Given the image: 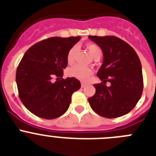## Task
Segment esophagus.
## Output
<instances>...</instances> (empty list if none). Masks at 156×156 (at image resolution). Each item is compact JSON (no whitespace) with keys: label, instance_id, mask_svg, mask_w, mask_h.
<instances>
[{"label":"esophagus","instance_id":"esophagus-1","mask_svg":"<svg viewBox=\"0 0 156 156\" xmlns=\"http://www.w3.org/2000/svg\"><path fill=\"white\" fill-rule=\"evenodd\" d=\"M85 85H85V83H81V88H85Z\"/></svg>","mask_w":156,"mask_h":156}]
</instances>
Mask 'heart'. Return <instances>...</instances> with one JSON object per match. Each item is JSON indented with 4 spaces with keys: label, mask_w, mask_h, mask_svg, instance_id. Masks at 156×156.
Returning a JSON list of instances; mask_svg holds the SVG:
<instances>
[{
    "label": "heart",
    "mask_w": 156,
    "mask_h": 156,
    "mask_svg": "<svg viewBox=\"0 0 156 156\" xmlns=\"http://www.w3.org/2000/svg\"><path fill=\"white\" fill-rule=\"evenodd\" d=\"M87 49H88L90 55L93 58L100 57L102 55V50L98 45L94 44V43H88V44H87ZM76 51V47H73L70 49L68 53V55H67V61H68V64H71L74 63ZM68 74L70 77L77 78L80 81H85L91 76V75L92 74V71L89 68L80 65V64H77V65L73 66L68 70Z\"/></svg>",
    "instance_id": "b5f03b06"
}]
</instances>
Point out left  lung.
<instances>
[{
  "instance_id": "8db88e82",
  "label": "left lung",
  "mask_w": 156,
  "mask_h": 156,
  "mask_svg": "<svg viewBox=\"0 0 156 156\" xmlns=\"http://www.w3.org/2000/svg\"><path fill=\"white\" fill-rule=\"evenodd\" d=\"M101 48L103 62L97 72L102 81L95 84V93L88 98L91 107L106 118H116L131 111L143 90L141 64L135 50L116 36H89ZM106 81L111 83L108 87Z\"/></svg>"
}]
</instances>
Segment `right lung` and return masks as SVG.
<instances>
[{
  "mask_svg": "<svg viewBox=\"0 0 156 156\" xmlns=\"http://www.w3.org/2000/svg\"><path fill=\"white\" fill-rule=\"evenodd\" d=\"M80 39L49 38L24 54L17 68V87L23 105L36 116L47 120L61 116L68 110L72 94L81 88L76 78H62L68 51ZM54 76L58 77L54 83Z\"/></svg>",
  "mask_w": 156,
  "mask_h": 156,
  "instance_id": "add662e5",
  "label": "right lung"
}]
</instances>
